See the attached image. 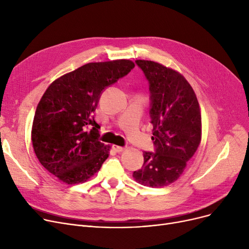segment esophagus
<instances>
[{"label":"esophagus","mask_w":249,"mask_h":249,"mask_svg":"<svg viewBox=\"0 0 249 249\" xmlns=\"http://www.w3.org/2000/svg\"><path fill=\"white\" fill-rule=\"evenodd\" d=\"M113 149H114L116 152H122L123 150H125V147L119 146V145H113Z\"/></svg>","instance_id":"obj_1"}]
</instances>
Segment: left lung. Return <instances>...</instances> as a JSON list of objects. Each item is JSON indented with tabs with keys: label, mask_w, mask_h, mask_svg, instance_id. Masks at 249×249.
Wrapping results in <instances>:
<instances>
[{
	"label": "left lung",
	"mask_w": 249,
	"mask_h": 249,
	"mask_svg": "<svg viewBox=\"0 0 249 249\" xmlns=\"http://www.w3.org/2000/svg\"><path fill=\"white\" fill-rule=\"evenodd\" d=\"M149 85L154 152L144 151V162L133 178L143 186L161 188L176 181L197 151L202 119L195 91L178 71L150 60L135 61Z\"/></svg>",
	"instance_id": "left-lung-1"
}]
</instances>
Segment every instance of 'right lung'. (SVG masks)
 <instances>
[{
	"mask_svg": "<svg viewBox=\"0 0 249 249\" xmlns=\"http://www.w3.org/2000/svg\"><path fill=\"white\" fill-rule=\"evenodd\" d=\"M128 59L90 62L52 83L36 108L32 144L38 160L65 184L93 177L109 156L94 113L103 91L128 74Z\"/></svg>",
	"mask_w": 249,
	"mask_h": 249,
	"instance_id": "right-lung-1",
	"label": "right lung"
}]
</instances>
